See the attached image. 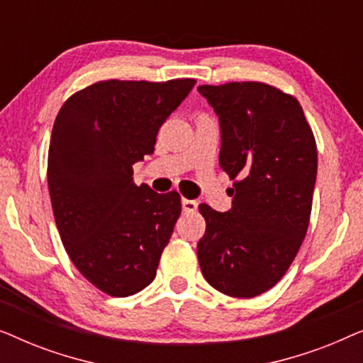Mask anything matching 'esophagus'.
Returning a JSON list of instances; mask_svg holds the SVG:
<instances>
[{
    "label": "esophagus",
    "instance_id": "34e87169",
    "mask_svg": "<svg viewBox=\"0 0 363 363\" xmlns=\"http://www.w3.org/2000/svg\"><path fill=\"white\" fill-rule=\"evenodd\" d=\"M182 208H183V211H185V213H193V211H196L198 201L186 200V198H183V200H182Z\"/></svg>",
    "mask_w": 363,
    "mask_h": 363
}]
</instances>
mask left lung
I'll return each instance as SVG.
<instances>
[{
	"instance_id": "8db88e82",
	"label": "left lung",
	"mask_w": 363,
	"mask_h": 363,
	"mask_svg": "<svg viewBox=\"0 0 363 363\" xmlns=\"http://www.w3.org/2000/svg\"><path fill=\"white\" fill-rule=\"evenodd\" d=\"M220 117V165L233 206L201 203L198 241L205 279L231 297H255L282 279L309 228L317 145L299 101L264 82L200 86Z\"/></svg>"
}]
</instances>
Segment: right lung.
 I'll use <instances>...</instances> for the list:
<instances>
[{
	"instance_id": "1",
	"label": "right lung",
	"mask_w": 363,
	"mask_h": 363,
	"mask_svg": "<svg viewBox=\"0 0 363 363\" xmlns=\"http://www.w3.org/2000/svg\"><path fill=\"white\" fill-rule=\"evenodd\" d=\"M108 79L74 92L59 111L48 153V186L64 250L77 271L112 297L155 279L182 213L177 191L133 183L132 165L195 86Z\"/></svg>"
}]
</instances>
